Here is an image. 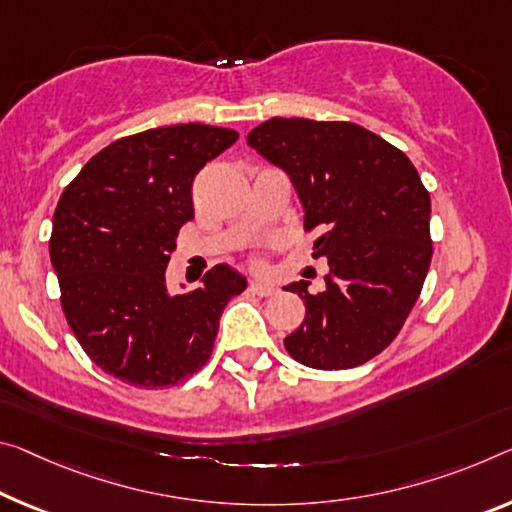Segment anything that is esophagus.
I'll list each match as a JSON object with an SVG mask.
<instances>
[{"mask_svg": "<svg viewBox=\"0 0 512 512\" xmlns=\"http://www.w3.org/2000/svg\"><path fill=\"white\" fill-rule=\"evenodd\" d=\"M250 294H255V296H259V298H266V296H273L275 289L273 285H269V282H250Z\"/></svg>", "mask_w": 512, "mask_h": 512, "instance_id": "34e87169", "label": "esophagus"}]
</instances>
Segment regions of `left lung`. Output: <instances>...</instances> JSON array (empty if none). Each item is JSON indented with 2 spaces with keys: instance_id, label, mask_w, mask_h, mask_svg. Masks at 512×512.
Listing matches in <instances>:
<instances>
[{
  "instance_id": "8db88e82",
  "label": "left lung",
  "mask_w": 512,
  "mask_h": 512,
  "mask_svg": "<svg viewBox=\"0 0 512 512\" xmlns=\"http://www.w3.org/2000/svg\"><path fill=\"white\" fill-rule=\"evenodd\" d=\"M248 145L287 170L319 230L314 257H328L326 291L294 282L305 321L287 353L312 369H353L399 335L433 257L431 196L417 168L392 143L355 123L271 118Z\"/></svg>"
}]
</instances>
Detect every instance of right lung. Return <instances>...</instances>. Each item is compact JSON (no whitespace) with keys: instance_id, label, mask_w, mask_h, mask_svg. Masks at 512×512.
<instances>
[{"instance_id":"right-lung-1","label":"right lung","mask_w":512,"mask_h":512,"mask_svg":"<svg viewBox=\"0 0 512 512\" xmlns=\"http://www.w3.org/2000/svg\"><path fill=\"white\" fill-rule=\"evenodd\" d=\"M237 139L200 123L125 136L61 193L50 257L63 314L88 358L127 385L164 389L205 367L225 305L246 289L227 264L191 294L166 289L175 239L193 221V180Z\"/></svg>"}]
</instances>
